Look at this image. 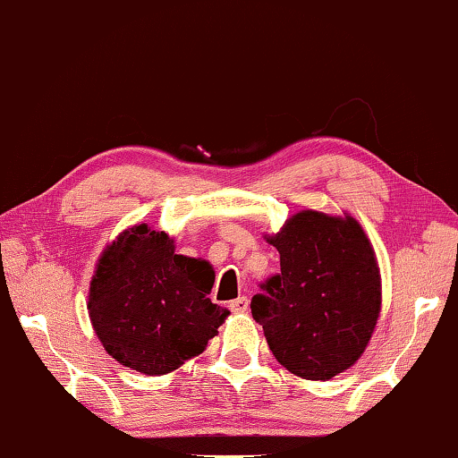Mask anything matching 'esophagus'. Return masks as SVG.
Listing matches in <instances>:
<instances>
[{
    "label": "esophagus",
    "instance_id": "esophagus-1",
    "mask_svg": "<svg viewBox=\"0 0 458 458\" xmlns=\"http://www.w3.org/2000/svg\"><path fill=\"white\" fill-rule=\"evenodd\" d=\"M230 310L232 312H247L249 310V298L247 296H241V298L232 300Z\"/></svg>",
    "mask_w": 458,
    "mask_h": 458
}]
</instances>
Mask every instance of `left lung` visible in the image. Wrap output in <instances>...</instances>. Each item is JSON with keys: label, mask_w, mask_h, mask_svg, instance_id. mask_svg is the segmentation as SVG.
<instances>
[{"label": "left lung", "mask_w": 458, "mask_h": 458, "mask_svg": "<svg viewBox=\"0 0 458 458\" xmlns=\"http://www.w3.org/2000/svg\"><path fill=\"white\" fill-rule=\"evenodd\" d=\"M267 241L279 273L252 296V318L279 364L329 380L364 353L380 315V273L372 244L352 216L300 211Z\"/></svg>", "instance_id": "obj_1"}]
</instances>
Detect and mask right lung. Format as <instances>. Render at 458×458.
I'll use <instances>...</instances> for the list:
<instances>
[{
    "mask_svg": "<svg viewBox=\"0 0 458 458\" xmlns=\"http://www.w3.org/2000/svg\"><path fill=\"white\" fill-rule=\"evenodd\" d=\"M208 261L176 255L166 232L146 224L121 232L98 259L88 312L108 356L149 377L199 356L230 310L208 294Z\"/></svg>",
    "mask_w": 458,
    "mask_h": 458,
    "instance_id": "right-lung-1",
    "label": "right lung"
}]
</instances>
